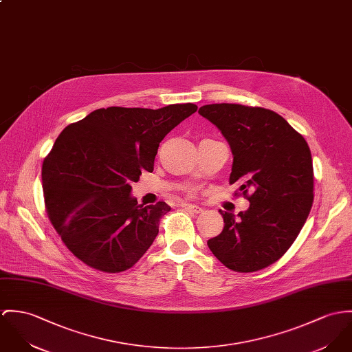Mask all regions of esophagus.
Returning <instances> with one entry per match:
<instances>
[{
	"instance_id": "obj_1",
	"label": "esophagus",
	"mask_w": 352,
	"mask_h": 352,
	"mask_svg": "<svg viewBox=\"0 0 352 352\" xmlns=\"http://www.w3.org/2000/svg\"><path fill=\"white\" fill-rule=\"evenodd\" d=\"M182 207L186 208V210H188V211H191V212H195V214H200V212L203 211L201 207H199L197 204H192V203H183Z\"/></svg>"
}]
</instances>
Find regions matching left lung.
<instances>
[{"instance_id":"obj_1","label":"left lung","mask_w":352,"mask_h":352,"mask_svg":"<svg viewBox=\"0 0 352 352\" xmlns=\"http://www.w3.org/2000/svg\"><path fill=\"white\" fill-rule=\"evenodd\" d=\"M199 114L222 131L232 152L230 184L239 182V191L250 201L238 215L221 210L223 230L207 245L231 270H261L287 253L312 208L309 146L267 109L214 103L201 106Z\"/></svg>"}]
</instances>
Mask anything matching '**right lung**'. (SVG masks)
Masks as SVG:
<instances>
[{
  "mask_svg": "<svg viewBox=\"0 0 352 352\" xmlns=\"http://www.w3.org/2000/svg\"><path fill=\"white\" fill-rule=\"evenodd\" d=\"M196 110L193 103L157 110L113 106L64 129L44 159L41 180L48 218L74 256L120 273L145 254L170 207H142L131 183L142 169L153 170L164 137Z\"/></svg>",
  "mask_w": 352,
  "mask_h": 352,
  "instance_id": "add662e5",
  "label": "right lung"
}]
</instances>
